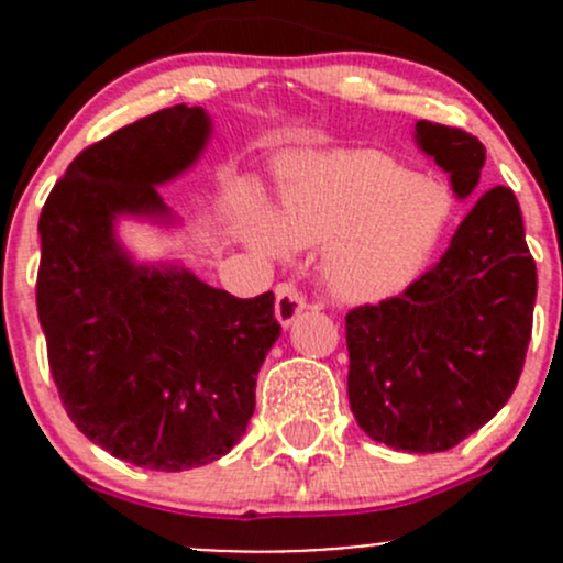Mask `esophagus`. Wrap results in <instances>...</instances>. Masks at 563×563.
Wrapping results in <instances>:
<instances>
[{
  "label": "esophagus",
  "instance_id": "1",
  "mask_svg": "<svg viewBox=\"0 0 563 563\" xmlns=\"http://www.w3.org/2000/svg\"><path fill=\"white\" fill-rule=\"evenodd\" d=\"M305 308H308V299H305L302 294L291 286V283H283V286H277L275 316L283 327H291V323L302 316Z\"/></svg>",
  "mask_w": 563,
  "mask_h": 563
}]
</instances>
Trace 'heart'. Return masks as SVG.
I'll return each instance as SVG.
<instances>
[{
    "label": "heart",
    "mask_w": 563,
    "mask_h": 563,
    "mask_svg": "<svg viewBox=\"0 0 563 563\" xmlns=\"http://www.w3.org/2000/svg\"><path fill=\"white\" fill-rule=\"evenodd\" d=\"M450 192L376 150L329 152L286 176L272 229L247 214L258 250L323 247V283L343 302L376 305L406 291L439 247Z\"/></svg>",
    "instance_id": "obj_1"
}]
</instances>
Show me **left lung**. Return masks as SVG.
Returning <instances> with one entry per match:
<instances>
[{
    "instance_id": "left-lung-1",
    "label": "left lung",
    "mask_w": 563,
    "mask_h": 563,
    "mask_svg": "<svg viewBox=\"0 0 563 563\" xmlns=\"http://www.w3.org/2000/svg\"><path fill=\"white\" fill-rule=\"evenodd\" d=\"M417 144L471 198L485 146L460 128L417 122ZM537 264L509 187H490L446 253L400 297L345 316L349 400L360 428L402 452H444L512 397L531 340Z\"/></svg>"
}]
</instances>
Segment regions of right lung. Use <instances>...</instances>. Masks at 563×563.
Segmentation results:
<instances>
[{
    "label": "right lung",
    "mask_w": 563,
    "mask_h": 563,
    "mask_svg": "<svg viewBox=\"0 0 563 563\" xmlns=\"http://www.w3.org/2000/svg\"><path fill=\"white\" fill-rule=\"evenodd\" d=\"M212 133L172 106L87 146L40 212L37 316L67 417L124 463L185 471L223 457L255 411V376L280 338L275 294L236 299L176 264H135L117 220L172 223L157 185Z\"/></svg>",
    "instance_id": "right-lung-1"
}]
</instances>
